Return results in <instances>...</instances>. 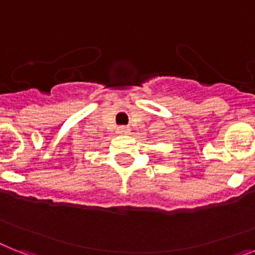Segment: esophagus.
I'll list each match as a JSON object with an SVG mask.
<instances>
[{"label": "esophagus", "mask_w": 255, "mask_h": 255, "mask_svg": "<svg viewBox=\"0 0 255 255\" xmlns=\"http://www.w3.org/2000/svg\"><path fill=\"white\" fill-rule=\"evenodd\" d=\"M129 132H131L129 127H124V126L119 127V133H129Z\"/></svg>", "instance_id": "esophagus-1"}]
</instances>
